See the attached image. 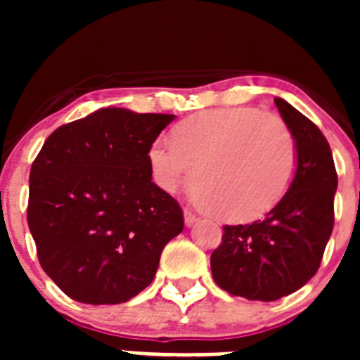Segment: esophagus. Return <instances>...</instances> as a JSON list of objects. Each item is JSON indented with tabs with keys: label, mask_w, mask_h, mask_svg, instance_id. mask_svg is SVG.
Segmentation results:
<instances>
[{
	"label": "esophagus",
	"mask_w": 360,
	"mask_h": 360,
	"mask_svg": "<svg viewBox=\"0 0 360 360\" xmlns=\"http://www.w3.org/2000/svg\"><path fill=\"white\" fill-rule=\"evenodd\" d=\"M184 221H186L187 227H193V225L198 221V218H196V214H193L191 211H184Z\"/></svg>",
	"instance_id": "esophagus-1"
}]
</instances>
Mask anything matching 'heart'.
Wrapping results in <instances>:
<instances>
[{
	"mask_svg": "<svg viewBox=\"0 0 360 360\" xmlns=\"http://www.w3.org/2000/svg\"><path fill=\"white\" fill-rule=\"evenodd\" d=\"M153 182L174 193L193 171V196L227 221L259 218L285 196L297 167L287 124L256 108L203 111L182 120L173 139L149 146Z\"/></svg>",
	"mask_w": 360,
	"mask_h": 360,
	"instance_id": "obj_1",
	"label": "heart"
}]
</instances>
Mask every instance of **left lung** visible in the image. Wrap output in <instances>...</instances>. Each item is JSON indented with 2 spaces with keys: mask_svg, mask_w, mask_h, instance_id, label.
I'll return each mask as SVG.
<instances>
[{
  "mask_svg": "<svg viewBox=\"0 0 360 360\" xmlns=\"http://www.w3.org/2000/svg\"><path fill=\"white\" fill-rule=\"evenodd\" d=\"M297 149L294 180L274 209L249 225H225L211 254L219 288L250 301H276L307 285L333 229L337 173L321 129L294 106L274 98Z\"/></svg>",
  "mask_w": 360,
  "mask_h": 360,
  "instance_id": "obj_1",
  "label": "left lung"
}]
</instances>
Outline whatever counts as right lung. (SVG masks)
Returning a JSON list of instances; mask_svg holds the SVG:
<instances>
[{
	"instance_id": "add662e5",
	"label": "right lung",
	"mask_w": 360,
	"mask_h": 360,
	"mask_svg": "<svg viewBox=\"0 0 360 360\" xmlns=\"http://www.w3.org/2000/svg\"><path fill=\"white\" fill-rule=\"evenodd\" d=\"M174 119L103 108L57 128L30 169L28 227L43 270L68 297L119 304L157 274L184 231L176 200L155 182L149 146Z\"/></svg>"
}]
</instances>
